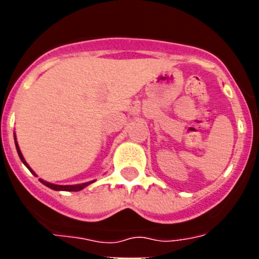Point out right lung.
<instances>
[{"label": "right lung", "mask_w": 259, "mask_h": 259, "mask_svg": "<svg viewBox=\"0 0 259 259\" xmlns=\"http://www.w3.org/2000/svg\"><path fill=\"white\" fill-rule=\"evenodd\" d=\"M14 140H16V135H14ZM16 147H17V152H18V154H19V158L22 159V162H23V163H24L25 167L28 168L29 170H30L32 174L36 175V174L34 173V170H32V169H31L30 167H29L28 163L25 162L24 157H23L22 152H20V148H19V146H18L17 140H16ZM38 180H40L41 183L44 184V185H46L47 187H50V189H52V190H56V191H80V190H82V189H84V187H86L88 185H90L91 183H94V181H89V183H85V184H79V185H56V184L47 183V181H45V180H42V179H38Z\"/></svg>", "instance_id": "right-lung-1"}]
</instances>
